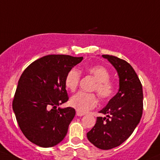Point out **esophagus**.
<instances>
[{"label": "esophagus", "mask_w": 160, "mask_h": 160, "mask_svg": "<svg viewBox=\"0 0 160 160\" xmlns=\"http://www.w3.org/2000/svg\"><path fill=\"white\" fill-rule=\"evenodd\" d=\"M83 115H84V113H83V112H80L77 111V116H83Z\"/></svg>", "instance_id": "34e87169"}]
</instances>
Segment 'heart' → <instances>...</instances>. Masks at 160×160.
Masks as SVG:
<instances>
[{
	"label": "heart",
	"mask_w": 160,
	"mask_h": 160,
	"mask_svg": "<svg viewBox=\"0 0 160 160\" xmlns=\"http://www.w3.org/2000/svg\"><path fill=\"white\" fill-rule=\"evenodd\" d=\"M88 75L96 80L92 91H96L103 100L110 98L115 93V84L109 80L110 74L106 68L99 65L90 66L86 68ZM80 80V72L76 69H71L65 77V86L70 91L77 90ZM71 105L80 112H87L97 105L98 99L94 93L79 92L72 96Z\"/></svg>",
	"instance_id": "obj_1"
}]
</instances>
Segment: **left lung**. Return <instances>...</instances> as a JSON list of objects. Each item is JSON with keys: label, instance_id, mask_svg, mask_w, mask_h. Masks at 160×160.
<instances>
[{"label": "left lung", "instance_id": "obj_1", "mask_svg": "<svg viewBox=\"0 0 160 160\" xmlns=\"http://www.w3.org/2000/svg\"><path fill=\"white\" fill-rule=\"evenodd\" d=\"M116 69L119 88L99 112L106 117H97L94 128L87 134L89 142L100 149L116 148L134 132L143 112L142 85L132 66L116 56L103 55Z\"/></svg>", "mask_w": 160, "mask_h": 160}]
</instances>
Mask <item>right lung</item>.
<instances>
[{
	"label": "right lung",
	"mask_w": 160,
	"mask_h": 160,
	"mask_svg": "<svg viewBox=\"0 0 160 160\" xmlns=\"http://www.w3.org/2000/svg\"><path fill=\"white\" fill-rule=\"evenodd\" d=\"M83 57L49 55L31 63L20 77L12 102L25 137L38 146H55L64 139L75 116L73 108H57L69 100L65 77Z\"/></svg>",
	"instance_id": "add662e5"
}]
</instances>
